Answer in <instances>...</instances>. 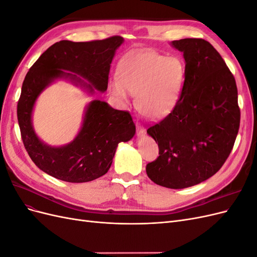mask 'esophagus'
I'll return each mask as SVG.
<instances>
[{
  "instance_id": "34e87169",
  "label": "esophagus",
  "mask_w": 257,
  "mask_h": 257,
  "mask_svg": "<svg viewBox=\"0 0 257 257\" xmlns=\"http://www.w3.org/2000/svg\"><path fill=\"white\" fill-rule=\"evenodd\" d=\"M136 130H137V136H138V137H141V136H144V135H145L146 131H145V128H144L139 123H136Z\"/></svg>"
}]
</instances>
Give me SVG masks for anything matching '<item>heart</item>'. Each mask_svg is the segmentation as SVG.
Instances as JSON below:
<instances>
[{"mask_svg":"<svg viewBox=\"0 0 257 257\" xmlns=\"http://www.w3.org/2000/svg\"><path fill=\"white\" fill-rule=\"evenodd\" d=\"M185 64L179 57H165L153 50H136L118 64L119 79L110 82L111 94L127 104L136 95L138 110L149 119H160L175 108L185 79Z\"/></svg>","mask_w":257,"mask_h":257,"instance_id":"obj_1","label":"heart"}]
</instances>
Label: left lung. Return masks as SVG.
Masks as SVG:
<instances>
[{
  "mask_svg": "<svg viewBox=\"0 0 257 257\" xmlns=\"http://www.w3.org/2000/svg\"><path fill=\"white\" fill-rule=\"evenodd\" d=\"M183 53L180 98L165 119L147 130L159 145L148 177L168 189H185L220 170L234 147L240 124L234 76L220 53L201 38L170 43Z\"/></svg>",
  "mask_w": 257,
  "mask_h": 257,
  "instance_id": "obj_1",
  "label": "left lung"
}]
</instances>
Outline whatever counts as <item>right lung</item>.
I'll use <instances>...</instances> for the list:
<instances>
[{"label": "right lung", "instance_id": "1", "mask_svg": "<svg viewBox=\"0 0 257 257\" xmlns=\"http://www.w3.org/2000/svg\"><path fill=\"white\" fill-rule=\"evenodd\" d=\"M121 36L102 41H61L46 50L30 68L22 83L17 116L23 145L35 165L62 181L81 183L109 170L118 144L134 137L136 127L127 111L94 99L85 107L81 127L71 143L53 147L35 133L32 114L41 93L56 80H66L90 95L105 92Z\"/></svg>", "mask_w": 257, "mask_h": 257}]
</instances>
